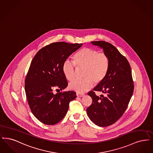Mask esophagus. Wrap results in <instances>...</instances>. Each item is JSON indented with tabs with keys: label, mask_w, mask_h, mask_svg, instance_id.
<instances>
[{
	"label": "esophagus",
	"mask_w": 153,
	"mask_h": 153,
	"mask_svg": "<svg viewBox=\"0 0 153 153\" xmlns=\"http://www.w3.org/2000/svg\"><path fill=\"white\" fill-rule=\"evenodd\" d=\"M76 95L77 97H81L84 96V94H80L79 93H77L76 94Z\"/></svg>",
	"instance_id": "34e87169"
}]
</instances>
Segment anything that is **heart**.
<instances>
[{"label": "heart", "instance_id": "obj_1", "mask_svg": "<svg viewBox=\"0 0 153 153\" xmlns=\"http://www.w3.org/2000/svg\"><path fill=\"white\" fill-rule=\"evenodd\" d=\"M73 62L66 61L62 67V71L65 78L72 80L75 76L76 65L78 68H84L83 79H75L69 83L70 89L79 93L89 90L93 83H100L106 76L109 59L106 53H98L90 48H83L74 56Z\"/></svg>", "mask_w": 153, "mask_h": 153}]
</instances>
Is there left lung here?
Instances as JSON below:
<instances>
[{
	"label": "left lung",
	"instance_id": "1",
	"mask_svg": "<svg viewBox=\"0 0 153 153\" xmlns=\"http://www.w3.org/2000/svg\"><path fill=\"white\" fill-rule=\"evenodd\" d=\"M91 43L103 49L108 58L109 67L105 79L88 93L93 102L87 108V114L96 125L106 127L117 122L126 110L134 91L131 70L126 58L110 43L94 41ZM95 91L106 95L98 97Z\"/></svg>",
	"mask_w": 153,
	"mask_h": 153
}]
</instances>
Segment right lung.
Here are the masks:
<instances>
[{"mask_svg": "<svg viewBox=\"0 0 153 153\" xmlns=\"http://www.w3.org/2000/svg\"><path fill=\"white\" fill-rule=\"evenodd\" d=\"M82 45L51 43L40 49L31 62L25 79L27 100L33 115L45 125H55L62 120L69 103L76 97L73 91L54 94L53 90H62L67 86L62 67Z\"/></svg>", "mask_w": 153, "mask_h": 153, "instance_id": "1", "label": "right lung"}]
</instances>
